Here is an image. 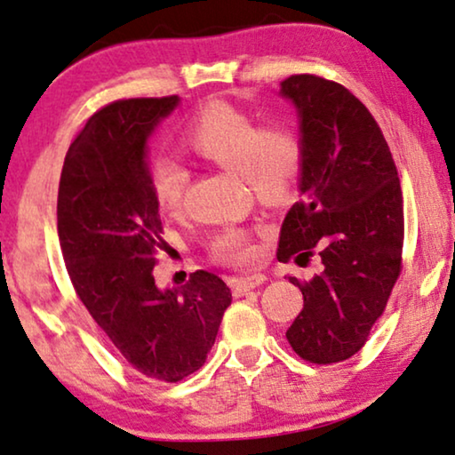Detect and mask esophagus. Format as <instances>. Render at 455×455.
I'll list each match as a JSON object with an SVG mask.
<instances>
[{"mask_svg":"<svg viewBox=\"0 0 455 455\" xmlns=\"http://www.w3.org/2000/svg\"><path fill=\"white\" fill-rule=\"evenodd\" d=\"M266 280H267V277L261 275V274L241 277V280H236V283H235V294L243 296L245 292H249V290H253L257 286H261V283H266Z\"/></svg>","mask_w":455,"mask_h":455,"instance_id":"34e87169","label":"esophagus"}]
</instances>
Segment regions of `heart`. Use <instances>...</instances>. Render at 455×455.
Returning <instances> with one entry per match:
<instances>
[{
  "instance_id": "obj_1",
  "label": "heart",
  "mask_w": 455,
  "mask_h": 455,
  "mask_svg": "<svg viewBox=\"0 0 455 455\" xmlns=\"http://www.w3.org/2000/svg\"><path fill=\"white\" fill-rule=\"evenodd\" d=\"M189 151L214 165L241 173L251 194L263 204L292 200L304 167V142L288 120H261L228 101H210L184 132ZM157 204L175 212L184 204L188 173L169 159H157L148 172ZM210 259L222 266H245L255 257L247 228L225 227L208 243Z\"/></svg>"
}]
</instances>
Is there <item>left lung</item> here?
I'll use <instances>...</instances> for the list:
<instances>
[{
	"label": "left lung",
	"mask_w": 455,
	"mask_h": 455,
	"mask_svg": "<svg viewBox=\"0 0 455 455\" xmlns=\"http://www.w3.org/2000/svg\"><path fill=\"white\" fill-rule=\"evenodd\" d=\"M282 93L300 112L304 167L277 261H321L313 280L290 275L304 304L286 339L310 363H339L368 341L403 271L401 180L378 122L347 87L300 73Z\"/></svg>",
	"instance_id": "obj_1"
}]
</instances>
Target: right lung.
I'll use <instances>...</instances> for the list:
<instances>
[{"instance_id": "obj_1", "label": "right lung", "mask_w": 455, "mask_h": 455, "mask_svg": "<svg viewBox=\"0 0 455 455\" xmlns=\"http://www.w3.org/2000/svg\"><path fill=\"white\" fill-rule=\"evenodd\" d=\"M178 101L118 100L93 114L67 151L57 198L60 253L81 304L132 370L167 384L204 365L233 300L204 269L180 288L155 283L167 243L147 137Z\"/></svg>"}]
</instances>
